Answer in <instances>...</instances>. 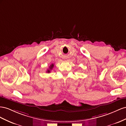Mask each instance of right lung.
<instances>
[{"instance_id": "add662e5", "label": "right lung", "mask_w": 126, "mask_h": 126, "mask_svg": "<svg viewBox=\"0 0 126 126\" xmlns=\"http://www.w3.org/2000/svg\"><path fill=\"white\" fill-rule=\"evenodd\" d=\"M53 66H54V65H53V64H52V65H50V66H49V69H51H51H52V68L53 67ZM49 72H50V71H49V70H47V72H48V73H49Z\"/></svg>"}]
</instances>
